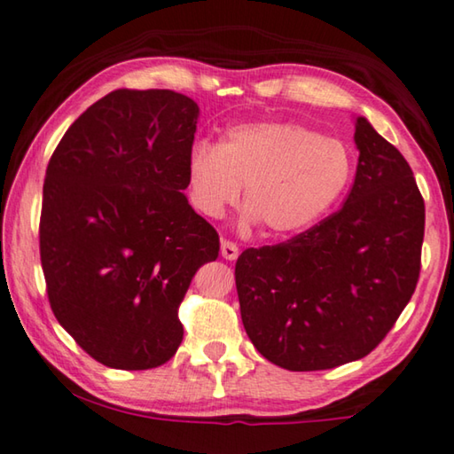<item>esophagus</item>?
I'll use <instances>...</instances> for the list:
<instances>
[{"mask_svg":"<svg viewBox=\"0 0 454 454\" xmlns=\"http://www.w3.org/2000/svg\"><path fill=\"white\" fill-rule=\"evenodd\" d=\"M220 254L226 258V261H236V258H239V247H236L234 242H230V240H222V244H220Z\"/></svg>","mask_w":454,"mask_h":454,"instance_id":"esophagus-1","label":"esophagus"}]
</instances>
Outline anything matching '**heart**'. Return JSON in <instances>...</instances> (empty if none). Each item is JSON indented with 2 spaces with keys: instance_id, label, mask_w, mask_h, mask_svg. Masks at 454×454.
I'll return each mask as SVG.
<instances>
[{
  "instance_id": "1",
  "label": "heart",
  "mask_w": 454,
  "mask_h": 454,
  "mask_svg": "<svg viewBox=\"0 0 454 454\" xmlns=\"http://www.w3.org/2000/svg\"><path fill=\"white\" fill-rule=\"evenodd\" d=\"M351 176L354 157L345 143L294 121L236 125L220 145L200 141L188 157L190 196L201 214L222 218L244 185V220L275 239L319 222Z\"/></svg>"
}]
</instances>
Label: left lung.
I'll list each match as a JSON object with an SVG mask.
<instances>
[{
  "label": "left lung",
  "instance_id": "obj_1",
  "mask_svg": "<svg viewBox=\"0 0 454 454\" xmlns=\"http://www.w3.org/2000/svg\"><path fill=\"white\" fill-rule=\"evenodd\" d=\"M354 185L341 210L236 261L244 329L291 372L331 370L378 348L416 289L424 200L404 155L356 119Z\"/></svg>",
  "mask_w": 454,
  "mask_h": 454
}]
</instances>
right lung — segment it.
<instances>
[{
	"label": "right lung",
	"mask_w": 454,
	"mask_h": 454,
	"mask_svg": "<svg viewBox=\"0 0 454 454\" xmlns=\"http://www.w3.org/2000/svg\"><path fill=\"white\" fill-rule=\"evenodd\" d=\"M198 114L174 90H113L50 157L40 215L48 301L106 368L174 357L179 303L200 266L218 258V232L184 193Z\"/></svg>",
	"instance_id": "1"
}]
</instances>
